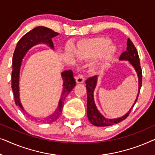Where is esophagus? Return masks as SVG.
I'll list each match as a JSON object with an SVG mask.
<instances>
[{"label":"esophagus","instance_id":"34e87169","mask_svg":"<svg viewBox=\"0 0 155 155\" xmlns=\"http://www.w3.org/2000/svg\"><path fill=\"white\" fill-rule=\"evenodd\" d=\"M75 79H76V82H77V84H82V83L84 82L85 78L83 75L79 74L75 78Z\"/></svg>","mask_w":155,"mask_h":155}]
</instances>
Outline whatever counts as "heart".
Segmentation results:
<instances>
[{"label":"heart","instance_id":"b5f03b06","mask_svg":"<svg viewBox=\"0 0 155 155\" xmlns=\"http://www.w3.org/2000/svg\"><path fill=\"white\" fill-rule=\"evenodd\" d=\"M111 43L110 39L103 37L82 39L77 43L74 51L70 46H67L65 55L71 62L75 61L74 54L82 60L94 59L89 64V70L95 74L116 56L118 49Z\"/></svg>","mask_w":155,"mask_h":155}]
</instances>
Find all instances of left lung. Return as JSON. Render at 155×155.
<instances>
[{
  "label": "left lung",
  "instance_id": "left-lung-1",
  "mask_svg": "<svg viewBox=\"0 0 155 155\" xmlns=\"http://www.w3.org/2000/svg\"><path fill=\"white\" fill-rule=\"evenodd\" d=\"M126 44H127L126 51L121 54L120 58H119V60L128 61L137 74L138 78V91L136 99L135 100L134 103L133 104L130 110L124 116L116 119L106 118L97 110L94 100L93 93H94L95 88L97 85V77L95 76V77L88 78L86 81L87 90V116H88L89 121L93 125L96 126H109L122 121L129 115L130 110L134 107L137 100H138L141 86H142V70H141L140 60H139L138 51H137L136 47L134 46V43H132V41L129 38H128Z\"/></svg>",
  "mask_w": 155,
  "mask_h": 155
}]
</instances>
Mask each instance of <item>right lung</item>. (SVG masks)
<instances>
[{"instance_id":"right-lung-1","label":"right lung","mask_w":155,"mask_h":155,"mask_svg":"<svg viewBox=\"0 0 155 155\" xmlns=\"http://www.w3.org/2000/svg\"><path fill=\"white\" fill-rule=\"evenodd\" d=\"M58 33L47 27H37L24 35L17 43L12 58V89L13 94H14L15 104L23 111H25V110L19 98V74H20V69L23 58L32 47L38 44H45L51 48L52 50H54L52 38L58 36ZM61 76L63 81V88L62 95L60 96L56 110L47 117H45L43 119H37V120L46 122V123H52L60 117L62 113L65 98L76 86V81L74 78L72 71L66 70L62 71L61 73Z\"/></svg>"}]
</instances>
